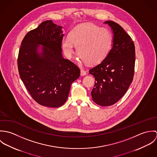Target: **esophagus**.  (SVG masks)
Instances as JSON below:
<instances>
[{
	"mask_svg": "<svg viewBox=\"0 0 157 157\" xmlns=\"http://www.w3.org/2000/svg\"><path fill=\"white\" fill-rule=\"evenodd\" d=\"M80 74L82 75H86V71L85 70L82 69L80 70Z\"/></svg>",
	"mask_w": 157,
	"mask_h": 157,
	"instance_id": "obj_1",
	"label": "esophagus"
}]
</instances>
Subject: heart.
<instances>
[{
    "label": "heart",
    "mask_w": 157,
    "mask_h": 157,
    "mask_svg": "<svg viewBox=\"0 0 157 157\" xmlns=\"http://www.w3.org/2000/svg\"><path fill=\"white\" fill-rule=\"evenodd\" d=\"M112 44V34L108 29L88 23L72 29L69 37L63 39L62 48L67 57H71L75 45L82 61L90 65H95L106 57Z\"/></svg>",
    "instance_id": "obj_1"
}]
</instances>
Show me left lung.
Segmentation results:
<instances>
[{
  "instance_id": "1",
  "label": "left lung",
  "mask_w": 157,
  "mask_h": 157,
  "mask_svg": "<svg viewBox=\"0 0 157 157\" xmlns=\"http://www.w3.org/2000/svg\"><path fill=\"white\" fill-rule=\"evenodd\" d=\"M105 23L113 31L112 49L100 63L89 71L95 80L92 100L102 106L115 104L126 92L133 80L135 62L134 43L130 36L118 23Z\"/></svg>"
}]
</instances>
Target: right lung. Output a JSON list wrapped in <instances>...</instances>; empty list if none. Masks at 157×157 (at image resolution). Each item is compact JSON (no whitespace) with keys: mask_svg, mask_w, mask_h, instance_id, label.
Wrapping results in <instances>:
<instances>
[{"mask_svg":"<svg viewBox=\"0 0 157 157\" xmlns=\"http://www.w3.org/2000/svg\"><path fill=\"white\" fill-rule=\"evenodd\" d=\"M63 27L46 21L24 37L17 58L21 78L39 105L58 108L67 101L71 85L80 74L79 67L62 54ZM39 44L44 46L41 55Z\"/></svg>","mask_w":157,"mask_h":157,"instance_id":"obj_1","label":"right lung"}]
</instances>
